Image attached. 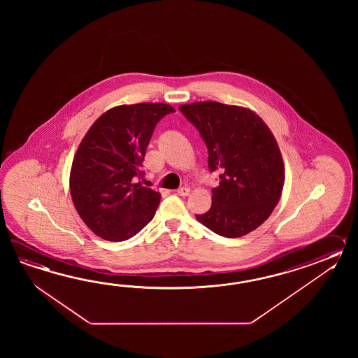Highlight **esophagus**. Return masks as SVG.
<instances>
[{
    "mask_svg": "<svg viewBox=\"0 0 358 358\" xmlns=\"http://www.w3.org/2000/svg\"><path fill=\"white\" fill-rule=\"evenodd\" d=\"M176 194H178V196H182V197H185V196L189 194V188H185V187L179 188V189L176 190Z\"/></svg>",
    "mask_w": 358,
    "mask_h": 358,
    "instance_id": "34e87169",
    "label": "esophagus"
}]
</instances>
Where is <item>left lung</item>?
I'll return each instance as SVG.
<instances>
[{
    "instance_id": "obj_1",
    "label": "left lung",
    "mask_w": 358,
    "mask_h": 358,
    "mask_svg": "<svg viewBox=\"0 0 358 358\" xmlns=\"http://www.w3.org/2000/svg\"><path fill=\"white\" fill-rule=\"evenodd\" d=\"M179 110L199 131L208 170L220 179L211 208L196 217L221 236L251 233L271 215L284 185L282 153L273 133L243 107L196 102Z\"/></svg>"
}]
</instances>
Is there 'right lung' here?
Here are the masks:
<instances>
[{
	"instance_id": "obj_1",
	"label": "right lung",
	"mask_w": 358,
	"mask_h": 358,
	"mask_svg": "<svg viewBox=\"0 0 358 358\" xmlns=\"http://www.w3.org/2000/svg\"><path fill=\"white\" fill-rule=\"evenodd\" d=\"M176 113L165 103L114 107L88 130L70 173L76 211L96 236L122 242L152 220L160 193L137 182L157 122Z\"/></svg>"
}]
</instances>
